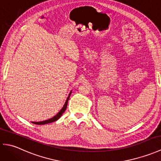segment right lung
Listing matches in <instances>:
<instances>
[{
	"label": "right lung",
	"instance_id": "1",
	"mask_svg": "<svg viewBox=\"0 0 161 161\" xmlns=\"http://www.w3.org/2000/svg\"><path fill=\"white\" fill-rule=\"evenodd\" d=\"M72 93V91H70V93H69V95H68V97H67L66 100V102H65V104L64 105V107H62V108L61 109V110L59 111V112L58 113V114L57 115H55L54 116V117H53L52 118L50 119H46V120H44V121H41V122H32V123H33V124H35V125H46V124H48V123H51V122H53L54 121L57 120L58 119H59L61 115H62V114H64V112L66 111V107H67V104H68V99H69L70 97V95Z\"/></svg>",
	"mask_w": 161,
	"mask_h": 161
}]
</instances>
